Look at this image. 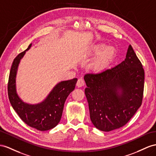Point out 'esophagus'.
I'll use <instances>...</instances> for the list:
<instances>
[{
  "label": "esophagus",
  "instance_id": "1",
  "mask_svg": "<svg viewBox=\"0 0 156 156\" xmlns=\"http://www.w3.org/2000/svg\"><path fill=\"white\" fill-rule=\"evenodd\" d=\"M76 86L78 87L84 86V81H83V80L82 78H80L78 80L77 83H76Z\"/></svg>",
  "mask_w": 156,
  "mask_h": 156
}]
</instances>
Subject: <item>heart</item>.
<instances>
[{"instance_id": "obj_1", "label": "heart", "mask_w": 156, "mask_h": 156, "mask_svg": "<svg viewBox=\"0 0 156 156\" xmlns=\"http://www.w3.org/2000/svg\"><path fill=\"white\" fill-rule=\"evenodd\" d=\"M91 55L99 56L94 63V68L95 70H100L104 69L112 61L115 54V49L112 47H107L103 44H99L91 48Z\"/></svg>"}]
</instances>
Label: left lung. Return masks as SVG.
I'll list each match as a JSON object with an SVG mask.
<instances>
[{"instance_id":"1","label":"left lung","mask_w":156,"mask_h":156,"mask_svg":"<svg viewBox=\"0 0 156 156\" xmlns=\"http://www.w3.org/2000/svg\"><path fill=\"white\" fill-rule=\"evenodd\" d=\"M83 78L90 119L99 130L109 132L125 125L142 105L144 70L130 45L125 61Z\"/></svg>"}]
</instances>
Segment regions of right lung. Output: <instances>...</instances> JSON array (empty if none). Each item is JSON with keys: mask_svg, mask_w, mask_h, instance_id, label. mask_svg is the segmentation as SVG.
Segmentation results:
<instances>
[{"mask_svg": "<svg viewBox=\"0 0 156 156\" xmlns=\"http://www.w3.org/2000/svg\"><path fill=\"white\" fill-rule=\"evenodd\" d=\"M31 47V44L14 59L8 83V95L13 109L23 122L38 130L45 131L53 129L61 121L65 102L74 90L77 78L58 83L47 97L37 104L23 102L16 92V77L20 60Z\"/></svg>", "mask_w": 156, "mask_h": 156, "instance_id": "right-lung-1", "label": "right lung"}]
</instances>
